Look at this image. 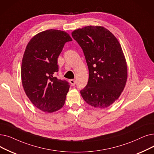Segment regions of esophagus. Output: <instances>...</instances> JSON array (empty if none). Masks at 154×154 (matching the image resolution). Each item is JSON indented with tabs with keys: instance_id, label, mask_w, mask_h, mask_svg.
I'll use <instances>...</instances> for the list:
<instances>
[{
	"instance_id": "34e87169",
	"label": "esophagus",
	"mask_w": 154,
	"mask_h": 154,
	"mask_svg": "<svg viewBox=\"0 0 154 154\" xmlns=\"http://www.w3.org/2000/svg\"><path fill=\"white\" fill-rule=\"evenodd\" d=\"M69 82H70V84H71L72 86H74V85H75V80L71 79V80H70Z\"/></svg>"
}]
</instances>
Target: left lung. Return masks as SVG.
<instances>
[{"label":"left lung","instance_id":"left-lung-1","mask_svg":"<svg viewBox=\"0 0 154 154\" xmlns=\"http://www.w3.org/2000/svg\"><path fill=\"white\" fill-rule=\"evenodd\" d=\"M72 36L82 48L89 71L88 84L81 91L82 98L96 108H108L122 94L128 77L121 45L101 26H85Z\"/></svg>","mask_w":154,"mask_h":154}]
</instances>
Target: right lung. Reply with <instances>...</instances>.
<instances>
[{"label":"right lung","mask_w":154,"mask_h":154,"mask_svg":"<svg viewBox=\"0 0 154 154\" xmlns=\"http://www.w3.org/2000/svg\"><path fill=\"white\" fill-rule=\"evenodd\" d=\"M71 41L67 32L51 29L35 35L26 47L21 70L23 89L32 104L43 112L51 113L64 106L70 85L55 73L58 56L65 43Z\"/></svg>","instance_id":"1"}]
</instances>
